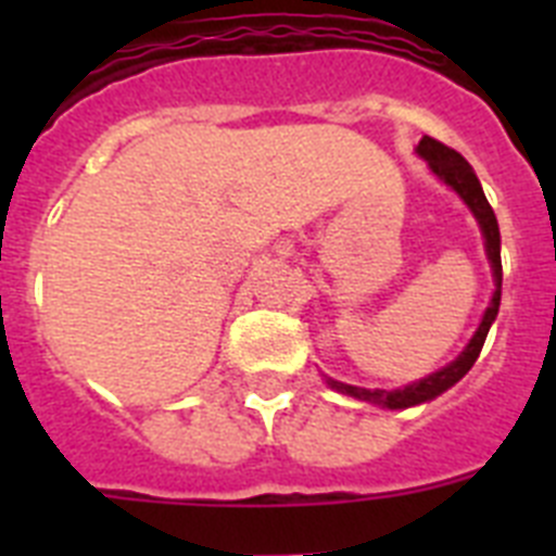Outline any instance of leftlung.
Instances as JSON below:
<instances>
[{
  "instance_id": "left-lung-1",
  "label": "left lung",
  "mask_w": 556,
  "mask_h": 556,
  "mask_svg": "<svg viewBox=\"0 0 556 556\" xmlns=\"http://www.w3.org/2000/svg\"><path fill=\"white\" fill-rule=\"evenodd\" d=\"M417 152L429 161L431 172H434L437 178L448 184L451 189L459 194L468 208L473 211V217L479 219L481 225V233H484V248H488V258L493 264V275H495V292H493V303L488 306L484 317H481V326L479 331L473 333V339L468 342V348L459 353L456 362H451L448 367L443 370L431 372L429 378H420L415 384L404 387V390H365V387H351V384H342V381H333L328 378V384L333 390L345 392V395L358 397V401H370V404L378 406H387V409H406V406H417L424 404V401H431L437 397L440 392H445L448 387H454L465 372L473 367V362L479 358L481 345H484V339H488L490 326H493L495 314H498L501 306V233H498V223H495V214L490 208L488 198H484V191H481L479 178H476V172L470 169V164L462 159L459 152L445 147L443 141L431 139V136H424L420 144H417Z\"/></svg>"
}]
</instances>
